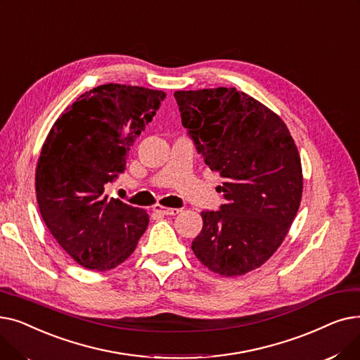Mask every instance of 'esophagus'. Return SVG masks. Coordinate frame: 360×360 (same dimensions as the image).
<instances>
[{
  "label": "esophagus",
  "mask_w": 360,
  "mask_h": 360,
  "mask_svg": "<svg viewBox=\"0 0 360 360\" xmlns=\"http://www.w3.org/2000/svg\"><path fill=\"white\" fill-rule=\"evenodd\" d=\"M152 211L155 214H160V215H177L180 212V210H177V208H164V207H161V205H153Z\"/></svg>",
  "instance_id": "34e87169"
}]
</instances>
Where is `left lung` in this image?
<instances>
[{
  "label": "left lung",
  "instance_id": "left-lung-1",
  "mask_svg": "<svg viewBox=\"0 0 360 360\" xmlns=\"http://www.w3.org/2000/svg\"><path fill=\"white\" fill-rule=\"evenodd\" d=\"M174 98L205 164L224 179L226 203L200 214L193 253L219 276H243L276 253L299 211L297 146L280 115L236 88L177 91Z\"/></svg>",
  "mask_w": 360,
  "mask_h": 360
}]
</instances>
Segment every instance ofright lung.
Returning a JSON list of instances; mask_svg holds the SVG:
<instances>
[{
	"label": "right lung",
	"instance_id": "right-lung-1",
	"mask_svg": "<svg viewBox=\"0 0 360 360\" xmlns=\"http://www.w3.org/2000/svg\"><path fill=\"white\" fill-rule=\"evenodd\" d=\"M162 91L108 83L84 92L57 118L42 145L35 191L49 233L92 271L123 264L149 215L104 195L126 155L164 101Z\"/></svg>",
	"mask_w": 360,
	"mask_h": 360
}]
</instances>
